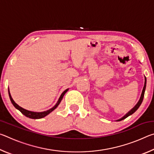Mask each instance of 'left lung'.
I'll list each match as a JSON object with an SVG mask.
<instances>
[{"mask_svg": "<svg viewBox=\"0 0 154 154\" xmlns=\"http://www.w3.org/2000/svg\"><path fill=\"white\" fill-rule=\"evenodd\" d=\"M145 85H144V87H143V92H142V94H141V96H140V100H139V102H138V103L137 104V105H135L133 109H132L131 110H130V111L128 112V113L126 115V116H124L123 117V118H121V119H118V120H117V121H121V120H123V119H126V118H127V117H128L129 116H130V115H132V113H134V112L136 111L138 109H139L140 105H141V103H142V102H143V97H144L145 88H146V82H147V80H146V77L145 78Z\"/></svg>", "mask_w": 154, "mask_h": 154, "instance_id": "8db88e82", "label": "left lung"}]
</instances>
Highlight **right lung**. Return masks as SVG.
<instances>
[{
  "label": "right lung",
  "mask_w": 154,
  "mask_h": 154,
  "mask_svg": "<svg viewBox=\"0 0 154 154\" xmlns=\"http://www.w3.org/2000/svg\"><path fill=\"white\" fill-rule=\"evenodd\" d=\"M68 90H69V89H66V90H64V92L62 93L61 96H60V98L58 99V102H57V103L56 104V105L54 106L53 108H51L50 109H49V110H48V111H43V112H32V111H30L26 110V109L22 108V107H21V106H20L19 105H17V104L14 102V100H13V98L11 97V94H10V92H9V90H8V91H9V95L10 100H11L12 104H13V105H14V106H15V108H16L17 109H18V110H19L21 112V113H22L23 115H24L25 116H26L27 118H31V119H41V118H44V117H45L46 116H48L49 113H50L51 111H53L54 109H55L57 107V106H58L60 103L61 102V100H62V98H63L64 95L65 94H66V92H67Z\"/></svg>",
  "instance_id": "add662e5"
}]
</instances>
